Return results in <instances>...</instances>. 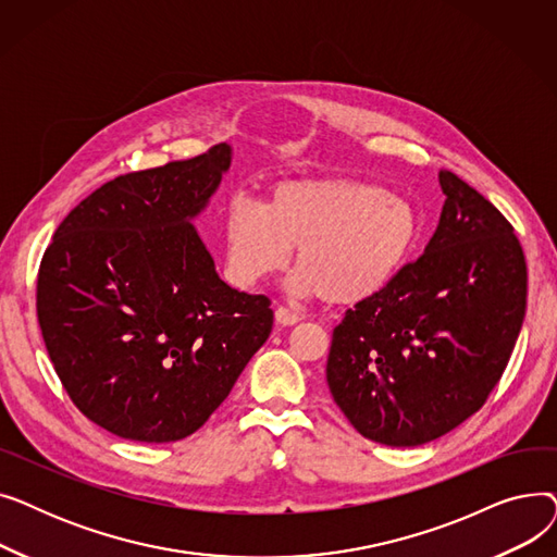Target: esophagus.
Instances as JSON below:
<instances>
[{
  "label": "esophagus",
  "instance_id": "1",
  "mask_svg": "<svg viewBox=\"0 0 557 557\" xmlns=\"http://www.w3.org/2000/svg\"><path fill=\"white\" fill-rule=\"evenodd\" d=\"M275 320H277L280 325H284V327H290V325H296V323H298L300 315H298L296 311L286 309V307H277V309H275Z\"/></svg>",
  "mask_w": 557,
  "mask_h": 557
}]
</instances>
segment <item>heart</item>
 Masks as SVG:
<instances>
[{
	"instance_id": "heart-1",
	"label": "heart",
	"mask_w": 557,
	"mask_h": 557,
	"mask_svg": "<svg viewBox=\"0 0 557 557\" xmlns=\"http://www.w3.org/2000/svg\"><path fill=\"white\" fill-rule=\"evenodd\" d=\"M422 234L411 200L357 178L284 181L261 205L237 198L223 221L225 273L252 288L296 248L290 288L330 305L374 298L399 275Z\"/></svg>"
}]
</instances>
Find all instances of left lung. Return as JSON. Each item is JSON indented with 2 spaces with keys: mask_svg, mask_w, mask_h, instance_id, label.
I'll return each mask as SVG.
<instances>
[{
  "mask_svg": "<svg viewBox=\"0 0 557 557\" xmlns=\"http://www.w3.org/2000/svg\"><path fill=\"white\" fill-rule=\"evenodd\" d=\"M441 223L424 255L334 327L327 386L363 437L418 447L474 416L510 361L525 259L508 219L441 171Z\"/></svg>",
  "mask_w": 557,
  "mask_h": 557,
  "instance_id": "8db88e82",
  "label": "left lung"
}]
</instances>
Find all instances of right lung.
<instances>
[{"mask_svg":"<svg viewBox=\"0 0 557 557\" xmlns=\"http://www.w3.org/2000/svg\"><path fill=\"white\" fill-rule=\"evenodd\" d=\"M232 149L116 175L63 219L42 255L36 309L78 411L137 443H175L230 395L273 330L267 296L227 286L191 219Z\"/></svg>","mask_w":557,"mask_h":557,"instance_id":"right-lung-1","label":"right lung"}]
</instances>
